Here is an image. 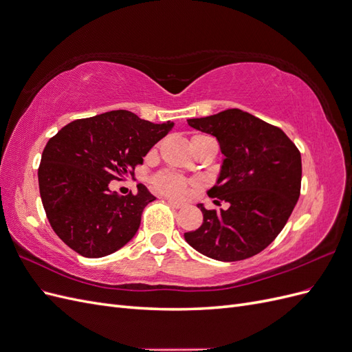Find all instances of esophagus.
<instances>
[{
    "label": "esophagus",
    "mask_w": 352,
    "mask_h": 352,
    "mask_svg": "<svg viewBox=\"0 0 352 352\" xmlns=\"http://www.w3.org/2000/svg\"><path fill=\"white\" fill-rule=\"evenodd\" d=\"M167 202L170 206H172L173 208H182V207H185V204L184 202H180V201H176V199H167Z\"/></svg>",
    "instance_id": "34e87169"
}]
</instances>
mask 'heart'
I'll use <instances>...</instances> for the list:
<instances>
[{"label": "heart", "instance_id": "b5f03b06", "mask_svg": "<svg viewBox=\"0 0 352 352\" xmlns=\"http://www.w3.org/2000/svg\"><path fill=\"white\" fill-rule=\"evenodd\" d=\"M154 185L158 190H162L163 194L172 197H182L186 190L188 180L176 175L162 173L155 177Z\"/></svg>", "mask_w": 352, "mask_h": 352}]
</instances>
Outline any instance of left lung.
Wrapping results in <instances>:
<instances>
[{"mask_svg": "<svg viewBox=\"0 0 352 352\" xmlns=\"http://www.w3.org/2000/svg\"><path fill=\"white\" fill-rule=\"evenodd\" d=\"M188 124L220 145L225 158L207 194L229 208L198 204L204 220L185 241L212 260L250 258L279 235L300 198L301 154L279 127L239 109L188 119Z\"/></svg>", "mask_w": 352, "mask_h": 352, "instance_id": "left-lung-1", "label": "left lung"}]
</instances>
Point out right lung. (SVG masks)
<instances>
[{
	"mask_svg": "<svg viewBox=\"0 0 352 352\" xmlns=\"http://www.w3.org/2000/svg\"><path fill=\"white\" fill-rule=\"evenodd\" d=\"M173 126L114 110L74 120L51 138L38 168L39 194L52 230L67 247L100 258L136 235L155 197L144 185L123 197L110 190V182L133 176L135 166Z\"/></svg>",
	"mask_w": 352,
	"mask_h": 352,
	"instance_id": "add662e5",
	"label": "right lung"
}]
</instances>
